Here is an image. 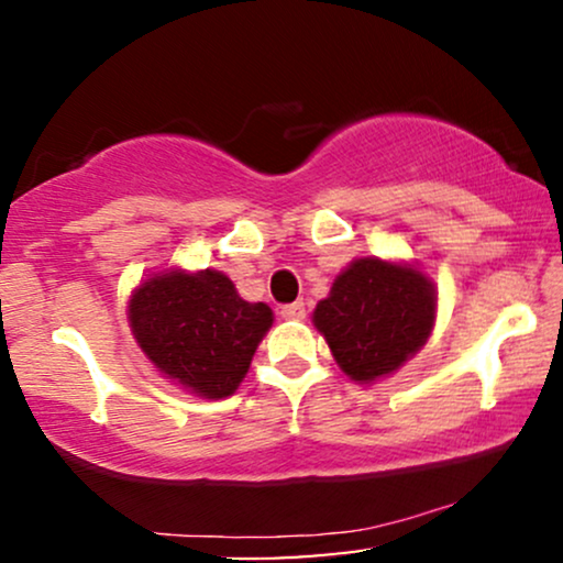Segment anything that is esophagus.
Masks as SVG:
<instances>
[{
    "label": "esophagus",
    "mask_w": 563,
    "mask_h": 563,
    "mask_svg": "<svg viewBox=\"0 0 563 563\" xmlns=\"http://www.w3.org/2000/svg\"><path fill=\"white\" fill-rule=\"evenodd\" d=\"M303 314H307V309H303L301 301H294V303H286V307H280L283 320H303Z\"/></svg>",
    "instance_id": "1"
}]
</instances>
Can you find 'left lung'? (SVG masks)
Returning a JSON list of instances; mask_svg holds the SVG:
<instances>
[{
	"instance_id": "1",
	"label": "left lung",
	"mask_w": 563,
	"mask_h": 563,
	"mask_svg": "<svg viewBox=\"0 0 563 563\" xmlns=\"http://www.w3.org/2000/svg\"><path fill=\"white\" fill-rule=\"evenodd\" d=\"M335 365L354 384L391 376L429 341L437 286L418 264L360 256L312 312Z\"/></svg>"
}]
</instances>
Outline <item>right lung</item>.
<instances>
[{
    "mask_svg": "<svg viewBox=\"0 0 563 563\" xmlns=\"http://www.w3.org/2000/svg\"><path fill=\"white\" fill-rule=\"evenodd\" d=\"M126 314L147 363L200 399L235 394L275 320L267 303L245 301L219 269L183 267L147 275Z\"/></svg>",
    "mask_w": 563,
    "mask_h": 563,
    "instance_id": "right-lung-1",
    "label": "right lung"
}]
</instances>
